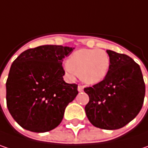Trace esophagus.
<instances>
[{
  "instance_id": "34e87169",
  "label": "esophagus",
  "mask_w": 148,
  "mask_h": 148,
  "mask_svg": "<svg viewBox=\"0 0 148 148\" xmlns=\"http://www.w3.org/2000/svg\"><path fill=\"white\" fill-rule=\"evenodd\" d=\"M83 88H84V87L83 86H82V85H79L78 87H77V89L79 92H82V91H83Z\"/></svg>"
}]
</instances>
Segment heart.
Listing matches in <instances>:
<instances>
[{"mask_svg":"<svg viewBox=\"0 0 148 148\" xmlns=\"http://www.w3.org/2000/svg\"><path fill=\"white\" fill-rule=\"evenodd\" d=\"M110 59L108 53L101 49H82L72 53L68 61L64 64V70L69 78L77 75L87 84H97L108 75Z\"/></svg>","mask_w":148,"mask_h":148,"instance_id":"obj_1","label":"heart"}]
</instances>
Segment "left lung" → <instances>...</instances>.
<instances>
[{"mask_svg":"<svg viewBox=\"0 0 148 148\" xmlns=\"http://www.w3.org/2000/svg\"><path fill=\"white\" fill-rule=\"evenodd\" d=\"M110 59L108 75L102 82L84 88L89 96L85 106L95 127L116 130L139 114L145 97V82L139 65L130 56L106 50Z\"/></svg>","mask_w":148,"mask_h":148,"instance_id":"1","label":"left lung"}]
</instances>
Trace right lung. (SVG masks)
<instances>
[{"mask_svg": "<svg viewBox=\"0 0 148 148\" xmlns=\"http://www.w3.org/2000/svg\"><path fill=\"white\" fill-rule=\"evenodd\" d=\"M74 48L42 45L23 51L13 61L6 80V105L25 130L49 132L63 119L65 109L78 93L76 83L63 80V59Z\"/></svg>", "mask_w": 148, "mask_h": 148, "instance_id": "obj_1", "label": "right lung"}]
</instances>
